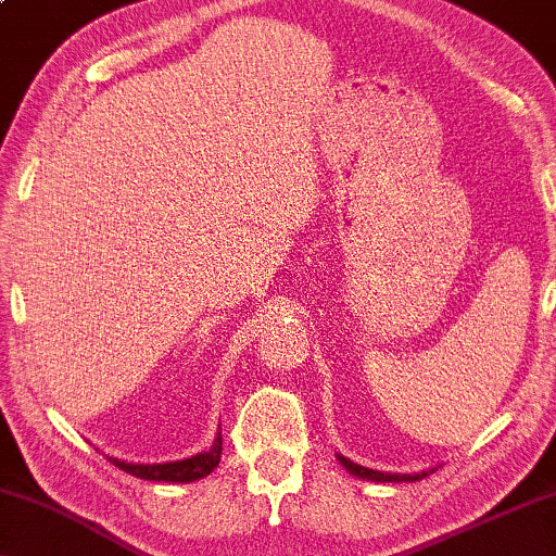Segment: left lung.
<instances>
[{
    "label": "left lung",
    "mask_w": 556,
    "mask_h": 556,
    "mask_svg": "<svg viewBox=\"0 0 556 556\" xmlns=\"http://www.w3.org/2000/svg\"><path fill=\"white\" fill-rule=\"evenodd\" d=\"M340 463H343L345 469H350V472H353L355 477H361V480H372V482H415V480H422V477H427V472H420V475L378 472V469H367V467L350 463V459H345V457H340Z\"/></svg>",
    "instance_id": "obj_1"
}]
</instances>
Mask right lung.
I'll list each match as a JSON object with an SVG mask.
<instances>
[{"label":"right lung","mask_w":556,"mask_h":556,"mask_svg":"<svg viewBox=\"0 0 556 556\" xmlns=\"http://www.w3.org/2000/svg\"><path fill=\"white\" fill-rule=\"evenodd\" d=\"M220 450H224V440H220V432L213 445L206 452H199L189 459H178V463H164V465H136V463H124V459L109 457L111 465H116L124 472H129L139 480H153V482H193L201 480L213 472V467L220 463Z\"/></svg>","instance_id":"right-lung-1"}]
</instances>
